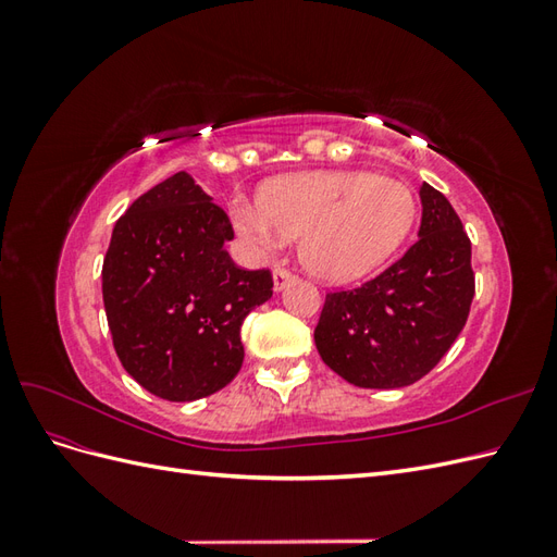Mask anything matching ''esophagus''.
Returning <instances> with one entry per match:
<instances>
[{"label": "esophagus", "instance_id": "obj_1", "mask_svg": "<svg viewBox=\"0 0 557 557\" xmlns=\"http://www.w3.org/2000/svg\"><path fill=\"white\" fill-rule=\"evenodd\" d=\"M293 278H295V274L290 272V269L276 267V269H274V290H283L285 285H288Z\"/></svg>", "mask_w": 557, "mask_h": 557}]
</instances>
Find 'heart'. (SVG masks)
<instances>
[{"label":"heart","mask_w":557,"mask_h":557,"mask_svg":"<svg viewBox=\"0 0 557 557\" xmlns=\"http://www.w3.org/2000/svg\"><path fill=\"white\" fill-rule=\"evenodd\" d=\"M407 183L369 172H299L264 185L260 199H232V223L258 248L299 237L313 276L348 281L381 264L416 221Z\"/></svg>","instance_id":"heart-1"}]
</instances>
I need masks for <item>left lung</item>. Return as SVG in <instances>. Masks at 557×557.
<instances>
[{"mask_svg":"<svg viewBox=\"0 0 557 557\" xmlns=\"http://www.w3.org/2000/svg\"><path fill=\"white\" fill-rule=\"evenodd\" d=\"M416 244L352 290L325 295L313 332L320 358L358 387H404L430 374L462 332L474 269L471 242L450 201L420 185Z\"/></svg>","mask_w":557,"mask_h":557,"instance_id":"1","label":"left lung"}]
</instances>
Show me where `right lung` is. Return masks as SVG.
Returning a JSON list of instances; mask_svg holds the SVG:
<instances>
[{
  "label": "right lung",
  "instance_id": "obj_1",
  "mask_svg": "<svg viewBox=\"0 0 557 557\" xmlns=\"http://www.w3.org/2000/svg\"><path fill=\"white\" fill-rule=\"evenodd\" d=\"M230 239L227 213L185 172L117 218L102 267L107 320L117 360L156 397H209L239 374L242 325L274 278L234 264Z\"/></svg>",
  "mask_w": 557,
  "mask_h": 557
}]
</instances>
